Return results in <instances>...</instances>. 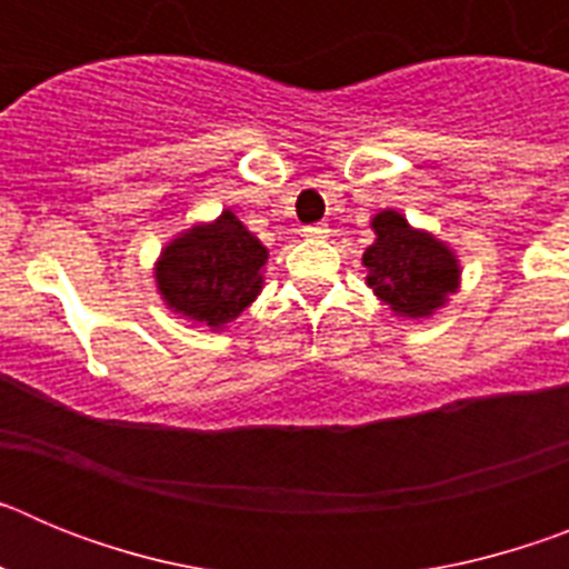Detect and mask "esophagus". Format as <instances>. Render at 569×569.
<instances>
[{"label":"esophagus","instance_id":"1","mask_svg":"<svg viewBox=\"0 0 569 569\" xmlns=\"http://www.w3.org/2000/svg\"><path fill=\"white\" fill-rule=\"evenodd\" d=\"M328 233H330V228L325 222L305 228V236H308V239H328Z\"/></svg>","mask_w":569,"mask_h":569}]
</instances>
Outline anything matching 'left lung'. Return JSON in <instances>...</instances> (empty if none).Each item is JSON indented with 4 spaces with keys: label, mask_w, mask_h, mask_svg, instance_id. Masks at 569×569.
Wrapping results in <instances>:
<instances>
[{
    "label": "left lung",
    "mask_w": 569,
    "mask_h": 569,
    "mask_svg": "<svg viewBox=\"0 0 569 569\" xmlns=\"http://www.w3.org/2000/svg\"><path fill=\"white\" fill-rule=\"evenodd\" d=\"M376 241L361 256L367 284L401 319H430L459 290L461 264L450 244L413 228L399 210L373 216Z\"/></svg>",
    "instance_id": "1"
}]
</instances>
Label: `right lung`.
Masks as SVG:
<instances>
[{
	"instance_id": "right-lung-1",
	"label": "right lung",
	"mask_w": 569,
	"mask_h": 569,
	"mask_svg": "<svg viewBox=\"0 0 569 569\" xmlns=\"http://www.w3.org/2000/svg\"><path fill=\"white\" fill-rule=\"evenodd\" d=\"M268 256L233 210H222L164 244L153 268L156 290L173 313L224 330L261 293Z\"/></svg>"
}]
</instances>
